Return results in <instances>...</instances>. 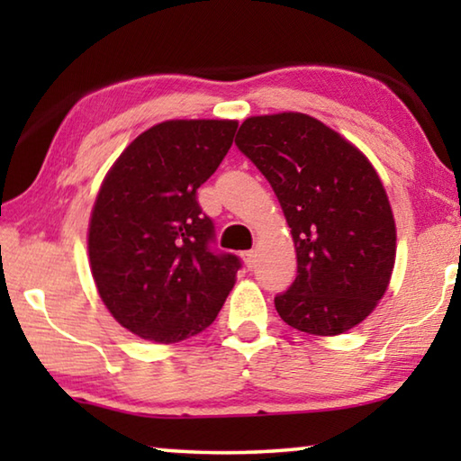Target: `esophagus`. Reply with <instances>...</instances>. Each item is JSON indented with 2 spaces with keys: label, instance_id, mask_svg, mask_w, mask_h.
I'll return each mask as SVG.
<instances>
[{
  "label": "esophagus",
  "instance_id": "34e87169",
  "mask_svg": "<svg viewBox=\"0 0 461 461\" xmlns=\"http://www.w3.org/2000/svg\"><path fill=\"white\" fill-rule=\"evenodd\" d=\"M241 258H244L246 268H249V270L254 268V264H256V254H254V249H248V252H241Z\"/></svg>",
  "mask_w": 461,
  "mask_h": 461
}]
</instances>
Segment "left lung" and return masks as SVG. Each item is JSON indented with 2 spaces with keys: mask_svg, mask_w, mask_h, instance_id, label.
Wrapping results in <instances>:
<instances>
[{
  "mask_svg": "<svg viewBox=\"0 0 461 461\" xmlns=\"http://www.w3.org/2000/svg\"><path fill=\"white\" fill-rule=\"evenodd\" d=\"M236 146L275 189L294 240L296 278L275 296L280 319L311 335L352 330L394 268V217L376 170L305 113L248 118Z\"/></svg>",
  "mask_w": 461,
  "mask_h": 461,
  "instance_id": "1",
  "label": "left lung"
}]
</instances>
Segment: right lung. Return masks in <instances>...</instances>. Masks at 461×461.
Masks as SVG:
<instances>
[{
    "mask_svg": "<svg viewBox=\"0 0 461 461\" xmlns=\"http://www.w3.org/2000/svg\"><path fill=\"white\" fill-rule=\"evenodd\" d=\"M238 122L173 120L146 130L93 205L89 260L115 321L148 341H183L215 321L241 268L213 249L197 189L221 165Z\"/></svg>",
    "mask_w": 461,
    "mask_h": 461,
    "instance_id": "1",
    "label": "right lung"
}]
</instances>
